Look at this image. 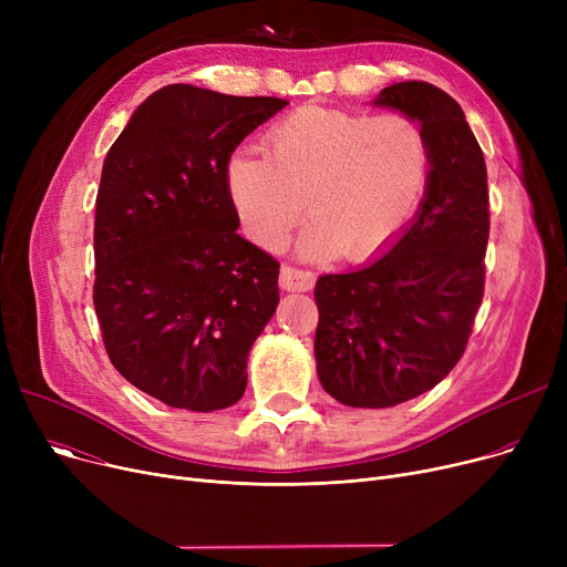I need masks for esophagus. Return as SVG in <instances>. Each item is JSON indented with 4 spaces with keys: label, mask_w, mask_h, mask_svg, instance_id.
<instances>
[{
    "label": "esophagus",
    "mask_w": 567,
    "mask_h": 567,
    "mask_svg": "<svg viewBox=\"0 0 567 567\" xmlns=\"http://www.w3.org/2000/svg\"><path fill=\"white\" fill-rule=\"evenodd\" d=\"M280 287L285 291H310L315 287V276L310 271L296 266H282L280 268Z\"/></svg>",
    "instance_id": "esophagus-1"
}]
</instances>
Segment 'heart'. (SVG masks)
I'll return each instance as SVG.
<instances>
[{
  "instance_id": "heart-1",
  "label": "heart",
  "mask_w": 567,
  "mask_h": 567,
  "mask_svg": "<svg viewBox=\"0 0 567 567\" xmlns=\"http://www.w3.org/2000/svg\"><path fill=\"white\" fill-rule=\"evenodd\" d=\"M266 156L236 152L227 190L244 229L266 250L315 218L299 241L308 259L381 255L406 227L430 182V144L413 118L306 105L264 135Z\"/></svg>"
}]
</instances>
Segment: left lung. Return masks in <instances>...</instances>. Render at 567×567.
Masks as SVG:
<instances>
[{"label": "left lung", "instance_id": "left-lung-1", "mask_svg": "<svg viewBox=\"0 0 567 567\" xmlns=\"http://www.w3.org/2000/svg\"><path fill=\"white\" fill-rule=\"evenodd\" d=\"M372 105L419 122L432 165L419 212L395 241L315 287L319 381L359 409L402 404L449 377L483 301L489 236L485 156L460 103L411 80L381 89Z\"/></svg>", "mask_w": 567, "mask_h": 567}]
</instances>
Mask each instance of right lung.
<instances>
[{
	"label": "right lung",
	"instance_id": "add662e5",
	"mask_svg": "<svg viewBox=\"0 0 567 567\" xmlns=\"http://www.w3.org/2000/svg\"><path fill=\"white\" fill-rule=\"evenodd\" d=\"M285 105L167 84L105 156L94 308L112 365L167 406L208 413L244 398L280 264L236 234L227 161Z\"/></svg>",
	"mask_w": 567,
	"mask_h": 567
}]
</instances>
